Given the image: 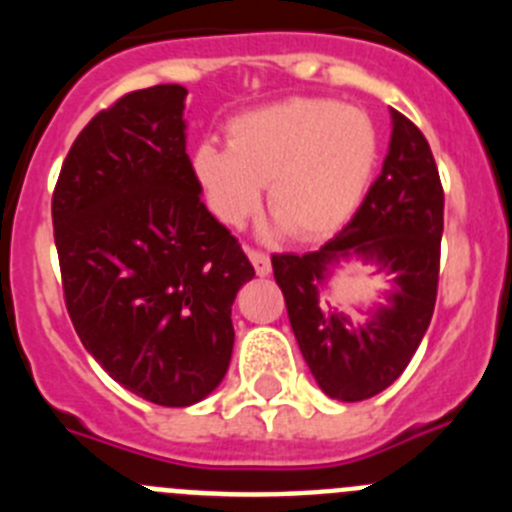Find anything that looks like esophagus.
<instances>
[{
  "label": "esophagus",
  "instance_id": "1",
  "mask_svg": "<svg viewBox=\"0 0 512 512\" xmlns=\"http://www.w3.org/2000/svg\"><path fill=\"white\" fill-rule=\"evenodd\" d=\"M248 259H251L253 269H256V274H259V277H269L271 261L264 251H259V248H248Z\"/></svg>",
  "mask_w": 512,
  "mask_h": 512
}]
</instances>
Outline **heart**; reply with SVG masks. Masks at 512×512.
<instances>
[{
	"mask_svg": "<svg viewBox=\"0 0 512 512\" xmlns=\"http://www.w3.org/2000/svg\"><path fill=\"white\" fill-rule=\"evenodd\" d=\"M379 164V133L359 107L289 97L228 122V146L202 140L192 176L217 220L243 225L269 184L271 217L292 238H323L359 210Z\"/></svg>",
	"mask_w": 512,
	"mask_h": 512,
	"instance_id": "1",
	"label": "heart"
}]
</instances>
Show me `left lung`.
Masks as SVG:
<instances>
[{
	"label": "left lung",
	"mask_w": 512,
	"mask_h": 512,
	"mask_svg": "<svg viewBox=\"0 0 512 512\" xmlns=\"http://www.w3.org/2000/svg\"><path fill=\"white\" fill-rule=\"evenodd\" d=\"M443 187L431 146L413 120L392 110L390 153L351 223L310 253H274L297 346L328 397L359 402L387 390L410 364L431 325L438 295ZM348 255L377 260L398 292L366 326L319 310L327 266Z\"/></svg>",
	"instance_id": "1"
}]
</instances>
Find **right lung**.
Instances as JSON below:
<instances>
[{"label":"right lung","instance_id":"add662e5","mask_svg":"<svg viewBox=\"0 0 512 512\" xmlns=\"http://www.w3.org/2000/svg\"><path fill=\"white\" fill-rule=\"evenodd\" d=\"M179 84L122 94L76 135L53 189L66 310L89 354L143 400L187 408L233 354V307L253 279L207 212L184 140Z\"/></svg>","mask_w":512,"mask_h":512}]
</instances>
